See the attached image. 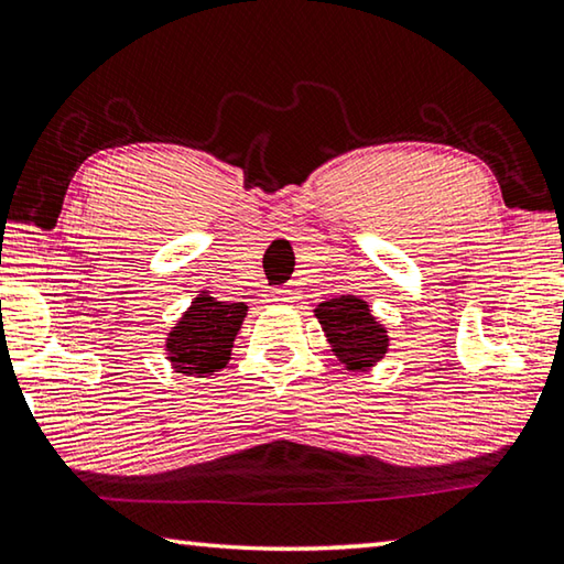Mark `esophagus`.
<instances>
[{
    "instance_id": "obj_1",
    "label": "esophagus",
    "mask_w": 564,
    "mask_h": 564,
    "mask_svg": "<svg viewBox=\"0 0 564 564\" xmlns=\"http://www.w3.org/2000/svg\"><path fill=\"white\" fill-rule=\"evenodd\" d=\"M293 299H295V293L283 291V289H273V291L269 293V301H271V303H293Z\"/></svg>"
}]
</instances>
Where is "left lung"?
Returning a JSON list of instances; mask_svg holds the SVG:
<instances>
[{
	"instance_id": "1",
	"label": "left lung",
	"mask_w": 564,
	"mask_h": 564,
	"mask_svg": "<svg viewBox=\"0 0 564 564\" xmlns=\"http://www.w3.org/2000/svg\"><path fill=\"white\" fill-rule=\"evenodd\" d=\"M315 317L321 321L337 360L347 370L365 372L384 357L389 347L387 327L377 323L367 301L357 295H340L317 305Z\"/></svg>"
}]
</instances>
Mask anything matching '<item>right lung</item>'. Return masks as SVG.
Returning <instances> with one entry per match:
<instances>
[{
	"label": "right lung",
	"mask_w": 564,
	"mask_h": 564,
	"mask_svg": "<svg viewBox=\"0 0 564 564\" xmlns=\"http://www.w3.org/2000/svg\"><path fill=\"white\" fill-rule=\"evenodd\" d=\"M247 303H224L202 291L167 335V360L175 372L204 377L227 367Z\"/></svg>",
	"instance_id": "1"
}]
</instances>
